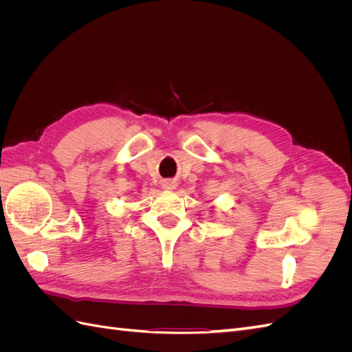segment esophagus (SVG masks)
Returning <instances> with one entry per match:
<instances>
[{
    "instance_id": "34e87169",
    "label": "esophagus",
    "mask_w": 352,
    "mask_h": 352,
    "mask_svg": "<svg viewBox=\"0 0 352 352\" xmlns=\"http://www.w3.org/2000/svg\"><path fill=\"white\" fill-rule=\"evenodd\" d=\"M176 186H177V185H176L175 180L166 179V180H163V182H162V188H163V189H167V190H170V189H175Z\"/></svg>"
}]
</instances>
